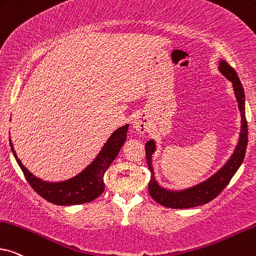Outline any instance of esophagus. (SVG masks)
<instances>
[{
    "label": "esophagus",
    "mask_w": 256,
    "mask_h": 256,
    "mask_svg": "<svg viewBox=\"0 0 256 256\" xmlns=\"http://www.w3.org/2000/svg\"><path fill=\"white\" fill-rule=\"evenodd\" d=\"M147 120H146V116H144L142 114L138 115L134 118V128L138 130L140 134H144V132H147Z\"/></svg>",
    "instance_id": "34e87169"
}]
</instances>
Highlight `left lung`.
Segmentation results:
<instances>
[{
  "mask_svg": "<svg viewBox=\"0 0 256 256\" xmlns=\"http://www.w3.org/2000/svg\"><path fill=\"white\" fill-rule=\"evenodd\" d=\"M218 72L224 76L228 81L232 82L233 90L236 98L238 107L241 115V127L240 135H238V141L235 146L233 154L230 158L224 162L222 167L210 175L204 181L200 184L192 186L189 188L180 189V190H174V189L164 188L161 186L155 176L154 167H152V155L156 150V144L155 141L149 140L146 144V155H147V164L149 172H150V181L148 184V190L150 196L154 198L158 204H160L164 207L182 209V208H192L208 204L213 198L218 196L222 190L226 188V186L230 184L232 178L240 168V166L244 161L246 155V148L248 144V128L247 121H246V109H244V90L242 87L240 78L236 74V72L228 64L227 62L221 60L218 62Z\"/></svg>",
  "mask_w": 256,
  "mask_h": 256,
  "instance_id": "8db88e82",
  "label": "left lung"
}]
</instances>
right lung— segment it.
<instances>
[{"label":"right lung","instance_id":"add662e5","mask_svg":"<svg viewBox=\"0 0 256 256\" xmlns=\"http://www.w3.org/2000/svg\"><path fill=\"white\" fill-rule=\"evenodd\" d=\"M128 127L129 124H124L116 129L109 136L107 142L96 155V158L84 170L68 180L60 182L44 181L32 174L16 155L10 138H9V142H10L12 155L24 174L26 181L40 196L58 206H74L87 204L104 193V175L112 162L118 156V152L126 142Z\"/></svg>","mask_w":256,"mask_h":256}]
</instances>
